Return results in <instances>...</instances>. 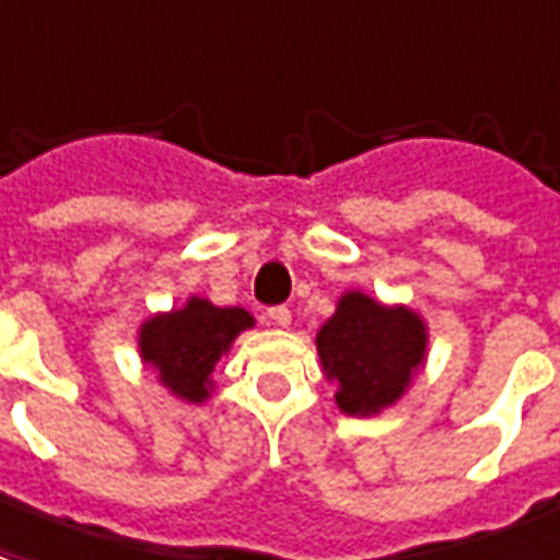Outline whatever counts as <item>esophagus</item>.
I'll list each match as a JSON object with an SVG mask.
<instances>
[{
    "label": "esophagus",
    "instance_id": "1",
    "mask_svg": "<svg viewBox=\"0 0 560 560\" xmlns=\"http://www.w3.org/2000/svg\"><path fill=\"white\" fill-rule=\"evenodd\" d=\"M267 317L276 323V326H281V329H284V326H291V308H288V305H272V308L267 312Z\"/></svg>",
    "mask_w": 560,
    "mask_h": 560
}]
</instances>
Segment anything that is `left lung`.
Here are the masks:
<instances>
[{
	"mask_svg": "<svg viewBox=\"0 0 560 560\" xmlns=\"http://www.w3.org/2000/svg\"><path fill=\"white\" fill-rule=\"evenodd\" d=\"M428 329L404 305H380L359 291L343 293L317 332V353L329 380H338L335 404L347 416H371L407 392L424 362Z\"/></svg>",
	"mask_w": 560,
	"mask_h": 560,
	"instance_id": "obj_1",
	"label": "left lung"
}]
</instances>
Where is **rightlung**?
I'll list each match as a JSON object with an SVG mask.
<instances>
[{
  "mask_svg": "<svg viewBox=\"0 0 560 560\" xmlns=\"http://www.w3.org/2000/svg\"><path fill=\"white\" fill-rule=\"evenodd\" d=\"M255 326L243 308H219L207 300L186 302L180 312L156 314L139 332V350L172 395L201 404L210 392V374L243 329Z\"/></svg>",
  "mask_w": 560,
  "mask_h": 560,
  "instance_id": "1",
  "label": "right lung"
}]
</instances>
